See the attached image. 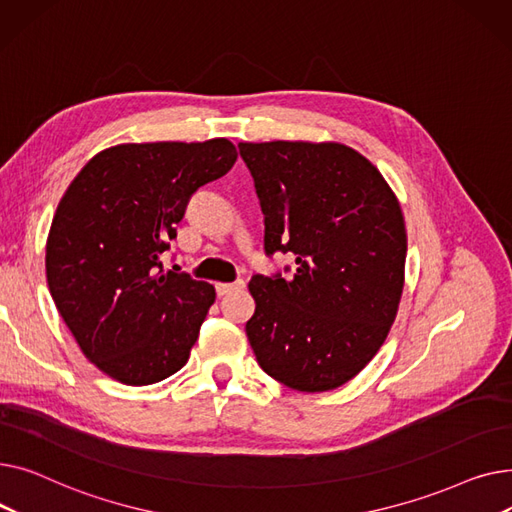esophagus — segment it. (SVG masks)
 I'll use <instances>...</instances> for the list:
<instances>
[{
    "instance_id": "esophagus-1",
    "label": "esophagus",
    "mask_w": 512,
    "mask_h": 512,
    "mask_svg": "<svg viewBox=\"0 0 512 512\" xmlns=\"http://www.w3.org/2000/svg\"><path fill=\"white\" fill-rule=\"evenodd\" d=\"M240 288H245V280H236L232 284H224V282L215 284V292H218V297H224V294H230V292L240 290Z\"/></svg>"
}]
</instances>
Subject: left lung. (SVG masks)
<instances>
[{
	"label": "left lung",
	"instance_id": "obj_1",
	"mask_svg": "<svg viewBox=\"0 0 512 512\" xmlns=\"http://www.w3.org/2000/svg\"><path fill=\"white\" fill-rule=\"evenodd\" d=\"M238 149L265 218V253L294 255L290 278L249 282L251 348L280 384L334 390L375 357L396 319L407 259L400 203L380 170L346 145Z\"/></svg>",
	"mask_w": 512,
	"mask_h": 512
}]
</instances>
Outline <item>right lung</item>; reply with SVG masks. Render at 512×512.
<instances>
[{"label":"right lung","mask_w":512,"mask_h":512,"mask_svg":"<svg viewBox=\"0 0 512 512\" xmlns=\"http://www.w3.org/2000/svg\"><path fill=\"white\" fill-rule=\"evenodd\" d=\"M228 139L126 143L97 153L64 193L45 272L80 351L110 378L149 386L191 355L215 288L164 272L188 199L236 161Z\"/></svg>","instance_id":"1"}]
</instances>
